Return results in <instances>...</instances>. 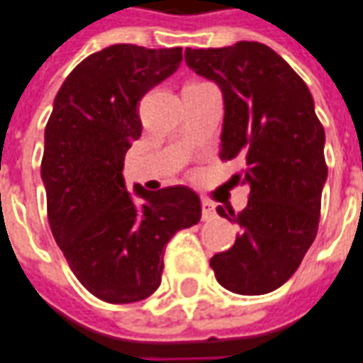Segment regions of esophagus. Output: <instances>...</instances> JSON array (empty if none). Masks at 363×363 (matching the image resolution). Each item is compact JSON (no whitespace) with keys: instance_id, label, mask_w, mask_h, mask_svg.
Segmentation results:
<instances>
[{"instance_id":"1","label":"esophagus","mask_w":363,"mask_h":363,"mask_svg":"<svg viewBox=\"0 0 363 363\" xmlns=\"http://www.w3.org/2000/svg\"><path fill=\"white\" fill-rule=\"evenodd\" d=\"M214 216V204L210 202V200H202V218L204 220H208V218Z\"/></svg>"}]
</instances>
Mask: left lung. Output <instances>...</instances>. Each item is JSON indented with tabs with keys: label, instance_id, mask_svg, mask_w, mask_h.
Listing matches in <instances>:
<instances>
[{
	"label": "left lung",
	"instance_id": "8db88e82",
	"mask_svg": "<svg viewBox=\"0 0 363 363\" xmlns=\"http://www.w3.org/2000/svg\"><path fill=\"white\" fill-rule=\"evenodd\" d=\"M184 60L224 94L220 159L240 157L245 171L234 181L250 186L247 206L228 210L240 225L235 243L210 267L228 291L265 295L298 269L318 232L328 174L323 123L303 78L263 43L186 49Z\"/></svg>",
	"mask_w": 363,
	"mask_h": 363
}]
</instances>
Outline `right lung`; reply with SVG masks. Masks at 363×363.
Returning a JSON list of instances; mask_svg holds the SVG:
<instances>
[{"label":"right lung","instance_id":"1","mask_svg":"<svg viewBox=\"0 0 363 363\" xmlns=\"http://www.w3.org/2000/svg\"><path fill=\"white\" fill-rule=\"evenodd\" d=\"M182 49L111 45L84 58L60 86L45 128L40 177L52 235L76 279L106 303H138L161 285L179 230L199 224L189 186L129 194L123 161L141 138L139 100L173 74Z\"/></svg>","mask_w":363,"mask_h":363}]
</instances>
